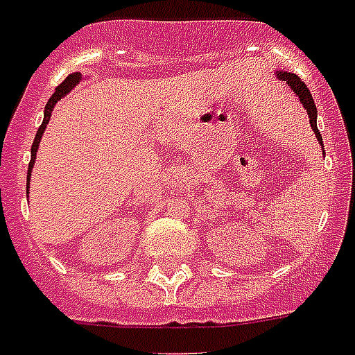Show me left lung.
I'll list each match as a JSON object with an SVG mask.
<instances>
[{
	"label": "left lung",
	"instance_id": "obj_1",
	"mask_svg": "<svg viewBox=\"0 0 355 355\" xmlns=\"http://www.w3.org/2000/svg\"><path fill=\"white\" fill-rule=\"evenodd\" d=\"M276 77H278L279 81L287 83V85L291 86V90L296 94L300 103L303 104V108L306 110V115H309V121H311V128H312V132H314L315 139H318V142L323 146V139H321V133L320 130H318V110H315V103L314 99H312L309 88L305 86V83H303L296 73H291V71L278 70L276 71ZM323 153H324V148H323Z\"/></svg>",
	"mask_w": 355,
	"mask_h": 355
}]
</instances>
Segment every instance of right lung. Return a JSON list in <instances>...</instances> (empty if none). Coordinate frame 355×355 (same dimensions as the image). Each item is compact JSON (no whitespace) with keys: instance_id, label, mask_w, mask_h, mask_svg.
<instances>
[{"instance_id":"right-lung-1","label":"right lung","mask_w":355,"mask_h":355,"mask_svg":"<svg viewBox=\"0 0 355 355\" xmlns=\"http://www.w3.org/2000/svg\"><path fill=\"white\" fill-rule=\"evenodd\" d=\"M83 81V76L79 73V71H76V73H71V76H68L64 81L61 83V85L55 88V92L52 94V97L49 99V103H46V106H44V119L43 122H41L40 130H37V133H35V139L34 142H32V150H31V164H28V173H26V182L31 184V177H32V168H34L35 164V155H37V150H40V142H41V137H43L44 130H46V124H49L50 117H52V112L53 108H55V104H58V101H61L64 95L70 94L73 88H76L79 83Z\"/></svg>"}]
</instances>
